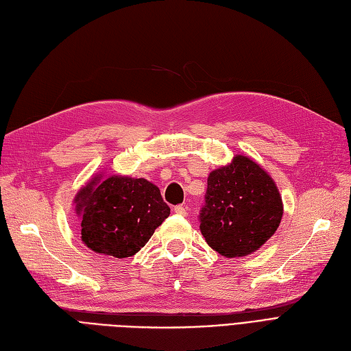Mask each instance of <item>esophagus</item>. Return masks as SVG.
Segmentation results:
<instances>
[{
	"label": "esophagus",
	"instance_id": "34e87169",
	"mask_svg": "<svg viewBox=\"0 0 351 351\" xmlns=\"http://www.w3.org/2000/svg\"><path fill=\"white\" fill-rule=\"evenodd\" d=\"M174 213L176 214H178V215H187V206L186 205H177L176 208H174Z\"/></svg>",
	"mask_w": 351,
	"mask_h": 351
}]
</instances>
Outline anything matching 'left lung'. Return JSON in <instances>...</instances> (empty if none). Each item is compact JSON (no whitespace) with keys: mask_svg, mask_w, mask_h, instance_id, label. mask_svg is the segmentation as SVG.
<instances>
[{"mask_svg":"<svg viewBox=\"0 0 351 351\" xmlns=\"http://www.w3.org/2000/svg\"><path fill=\"white\" fill-rule=\"evenodd\" d=\"M282 215L276 183L251 158L236 155L208 176L201 232L223 257H246L261 248L278 230Z\"/></svg>","mask_w":351,"mask_h":351,"instance_id":"8db88e82","label":"left lung"}]
</instances>
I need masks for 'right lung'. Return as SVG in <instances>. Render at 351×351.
<instances>
[{
    "mask_svg": "<svg viewBox=\"0 0 351 351\" xmlns=\"http://www.w3.org/2000/svg\"><path fill=\"white\" fill-rule=\"evenodd\" d=\"M73 204L85 246L115 258L137 254L169 215L158 186L119 174L93 177L75 195Z\"/></svg>",
    "mask_w": 351,
    "mask_h": 351,
    "instance_id": "obj_1",
    "label": "right lung"
}]
</instances>
